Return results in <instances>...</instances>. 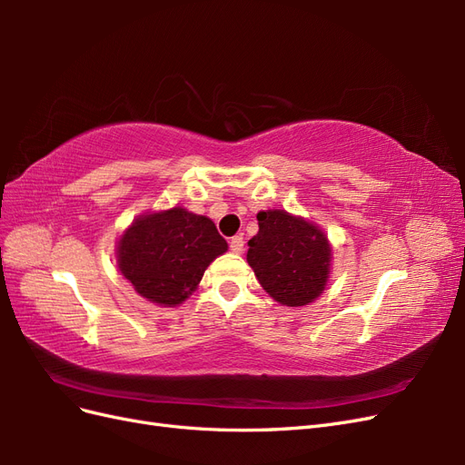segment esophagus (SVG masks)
<instances>
[{"label":"esophagus","instance_id":"1","mask_svg":"<svg viewBox=\"0 0 465 465\" xmlns=\"http://www.w3.org/2000/svg\"><path fill=\"white\" fill-rule=\"evenodd\" d=\"M229 246H231V252H234V254H242V250H244V238H242V236H232Z\"/></svg>","mask_w":465,"mask_h":465}]
</instances>
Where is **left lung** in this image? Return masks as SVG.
<instances>
[{"label": "left lung", "instance_id": "obj_1", "mask_svg": "<svg viewBox=\"0 0 465 465\" xmlns=\"http://www.w3.org/2000/svg\"><path fill=\"white\" fill-rule=\"evenodd\" d=\"M258 234L248 242V263L277 302L304 306L326 287L330 244L318 227L287 211L258 213Z\"/></svg>", "mask_w": 465, "mask_h": 465}]
</instances>
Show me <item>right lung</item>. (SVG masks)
I'll return each instance as SVG.
<instances>
[{"label":"right lung","instance_id":"obj_1","mask_svg":"<svg viewBox=\"0 0 465 465\" xmlns=\"http://www.w3.org/2000/svg\"><path fill=\"white\" fill-rule=\"evenodd\" d=\"M227 241L215 223L182 207L139 217L118 242V267L142 297L176 306L198 287Z\"/></svg>","mask_w":465,"mask_h":465}]
</instances>
